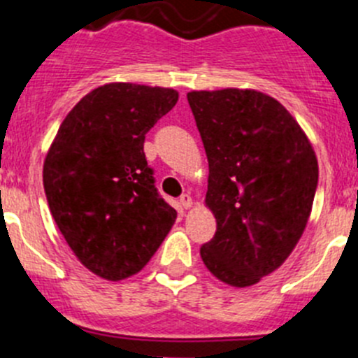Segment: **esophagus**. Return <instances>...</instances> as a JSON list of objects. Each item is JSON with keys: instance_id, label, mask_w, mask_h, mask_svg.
<instances>
[{"instance_id": "esophagus-1", "label": "esophagus", "mask_w": 358, "mask_h": 358, "mask_svg": "<svg viewBox=\"0 0 358 358\" xmlns=\"http://www.w3.org/2000/svg\"><path fill=\"white\" fill-rule=\"evenodd\" d=\"M179 204H181V208H185V210H188V208H192V197H189V194H182L181 199H179Z\"/></svg>"}]
</instances>
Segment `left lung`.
I'll return each mask as SVG.
<instances>
[{
  "label": "left lung",
  "instance_id": "1",
  "mask_svg": "<svg viewBox=\"0 0 358 358\" xmlns=\"http://www.w3.org/2000/svg\"><path fill=\"white\" fill-rule=\"evenodd\" d=\"M188 103L210 164L206 206L217 218L201 258L227 285H255L301 238L317 157L289 110L260 91H192Z\"/></svg>",
  "mask_w": 358,
  "mask_h": 358
}]
</instances>
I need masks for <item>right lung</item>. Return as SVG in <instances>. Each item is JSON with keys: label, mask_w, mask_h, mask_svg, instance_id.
Instances as JSON below:
<instances>
[{"label": "right lung", "mask_w": 358, "mask_h": 358, "mask_svg": "<svg viewBox=\"0 0 358 358\" xmlns=\"http://www.w3.org/2000/svg\"><path fill=\"white\" fill-rule=\"evenodd\" d=\"M177 98L166 87L100 85L69 110L50 147L43 169L50 211L96 276L118 281L140 273L176 222L143 143Z\"/></svg>", "instance_id": "right-lung-1"}]
</instances>
